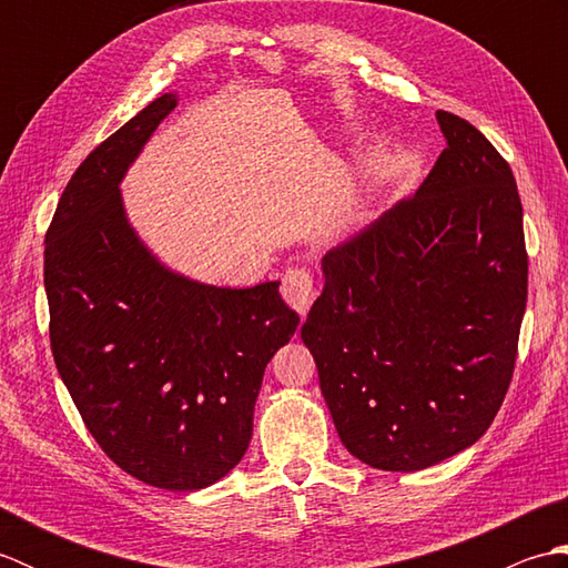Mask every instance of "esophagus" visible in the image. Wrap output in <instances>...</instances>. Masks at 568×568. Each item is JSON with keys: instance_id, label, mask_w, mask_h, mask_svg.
I'll return each instance as SVG.
<instances>
[{"instance_id": "34e87169", "label": "esophagus", "mask_w": 568, "mask_h": 568, "mask_svg": "<svg viewBox=\"0 0 568 568\" xmlns=\"http://www.w3.org/2000/svg\"><path fill=\"white\" fill-rule=\"evenodd\" d=\"M281 295L287 305H291L297 315H307L312 303L317 300V287L312 275L305 268H291L285 271L281 283Z\"/></svg>"}]
</instances>
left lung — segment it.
Returning <instances> with one entry per match:
<instances>
[{"mask_svg":"<svg viewBox=\"0 0 568 568\" xmlns=\"http://www.w3.org/2000/svg\"><path fill=\"white\" fill-rule=\"evenodd\" d=\"M413 200L322 258L303 324L348 454L419 470L484 437L513 378L527 303L515 175L466 119Z\"/></svg>","mask_w":568,"mask_h":568,"instance_id":"8db88e82","label":"left lung"}]
</instances>
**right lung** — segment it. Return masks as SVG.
I'll list each match as a JSON object with an SVG mask.
<instances>
[{
    "label": "right lung",
    "instance_id": "obj_1",
    "mask_svg": "<svg viewBox=\"0 0 568 568\" xmlns=\"http://www.w3.org/2000/svg\"><path fill=\"white\" fill-rule=\"evenodd\" d=\"M175 106L165 92L82 161L45 234L43 283L58 373L102 452L149 486L200 490L244 458L263 371L300 317L277 281H192L131 226L119 185Z\"/></svg>",
    "mask_w": 568,
    "mask_h": 568
}]
</instances>
